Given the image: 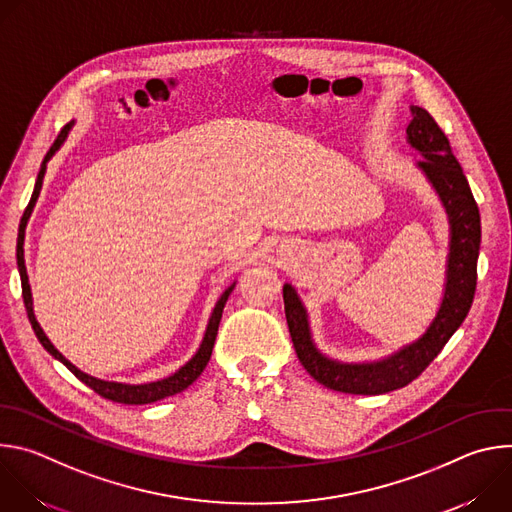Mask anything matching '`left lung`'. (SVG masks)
I'll use <instances>...</instances> for the list:
<instances>
[{"label":"left lung","mask_w":512,"mask_h":512,"mask_svg":"<svg viewBox=\"0 0 512 512\" xmlns=\"http://www.w3.org/2000/svg\"><path fill=\"white\" fill-rule=\"evenodd\" d=\"M407 141L423 154L419 168L440 194L452 225L448 283L440 312L427 332L413 344L381 362L342 364L320 354L312 342L306 310L291 285H283V306L289 336L304 369L324 387L350 395H383L415 381L442 352L452 334L466 320L474 291L480 251V212L462 166L454 158L450 139L421 107H411Z\"/></svg>","instance_id":"8db88e82"}]
</instances>
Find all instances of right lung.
Listing matches in <instances>:
<instances>
[{
	"label": "right lung",
	"mask_w": 512,
	"mask_h": 512,
	"mask_svg": "<svg viewBox=\"0 0 512 512\" xmlns=\"http://www.w3.org/2000/svg\"><path fill=\"white\" fill-rule=\"evenodd\" d=\"M68 127H70V123L60 129L58 137H56L54 143H52V148H50L48 154L44 156V162H42V166H40V172H38V178H36V186H34L32 198H30V204L26 206L24 216H22V223H20L16 257H18V271H20V279H22V298H24V306H26V312H28V320H30V324H32V328H34V334L38 336L40 344H42L54 358H58L72 375H75L77 379H81L87 387H91L95 393H99L101 397H105V399H109V401L125 403V405H145V403H154V401H160V399H164V397L182 393V391L188 389V387L202 375V371L206 369V364H208L210 354H212L214 340H216L218 324H221L225 304H227V300H229V296H231V291H233L235 283L225 291V294L221 296V300L216 302V306H214V310H212V316H210V322H208V328H206V334H204V340H202L198 352L184 364V367H182L180 371H176L172 377L162 379V381H156V383H148V385H123V383H111V381H101V379L89 377L87 373L79 371V369L75 367V364L68 362V360L52 346V342L46 338V334L42 332L40 324H38L36 318H34L30 283H28V273H26V265H24V247H22V245H24V229H26L30 212H32V208H34V204H36V198H38V194H40V188H42V178H44V172H46V162H48V158L60 148V143L64 141Z\"/></svg>",
	"instance_id": "1"
}]
</instances>
